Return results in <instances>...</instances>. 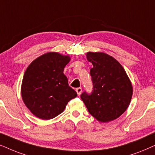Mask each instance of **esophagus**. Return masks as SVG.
I'll list each match as a JSON object with an SVG mask.
<instances>
[{
	"mask_svg": "<svg viewBox=\"0 0 155 155\" xmlns=\"http://www.w3.org/2000/svg\"><path fill=\"white\" fill-rule=\"evenodd\" d=\"M76 93H77L78 96H79V95L81 94V92H82V88H81V87L77 88H76Z\"/></svg>",
	"mask_w": 155,
	"mask_h": 155,
	"instance_id": "obj_1",
	"label": "esophagus"
}]
</instances>
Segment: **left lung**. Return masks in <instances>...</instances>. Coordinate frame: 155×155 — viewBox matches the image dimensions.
Listing matches in <instances>:
<instances>
[{"mask_svg": "<svg viewBox=\"0 0 155 155\" xmlns=\"http://www.w3.org/2000/svg\"><path fill=\"white\" fill-rule=\"evenodd\" d=\"M93 90L84 91L81 98L91 115L98 121L109 122L126 110L130 102L133 87L125 69L113 57L102 52H88Z\"/></svg>", "mask_w": 155, "mask_h": 155, "instance_id": "1", "label": "left lung"}]
</instances>
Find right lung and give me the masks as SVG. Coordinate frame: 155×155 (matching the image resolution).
Instances as JSON below:
<instances>
[{
    "instance_id": "right-lung-1",
    "label": "right lung",
    "mask_w": 155,
    "mask_h": 155,
    "mask_svg": "<svg viewBox=\"0 0 155 155\" xmlns=\"http://www.w3.org/2000/svg\"><path fill=\"white\" fill-rule=\"evenodd\" d=\"M69 60L68 56L49 52L35 59L27 68L22 82V98L39 118L49 120L57 116L77 96L63 73Z\"/></svg>"
}]
</instances>
